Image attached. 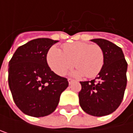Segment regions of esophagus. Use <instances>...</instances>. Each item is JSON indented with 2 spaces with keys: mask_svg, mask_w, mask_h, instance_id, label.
I'll use <instances>...</instances> for the list:
<instances>
[{
  "mask_svg": "<svg viewBox=\"0 0 133 133\" xmlns=\"http://www.w3.org/2000/svg\"><path fill=\"white\" fill-rule=\"evenodd\" d=\"M74 79H72V78H68V82H69V84H71V83H73L74 82Z\"/></svg>",
  "mask_w": 133,
  "mask_h": 133,
  "instance_id": "1",
  "label": "esophagus"
}]
</instances>
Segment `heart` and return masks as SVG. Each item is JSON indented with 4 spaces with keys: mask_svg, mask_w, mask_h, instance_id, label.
Wrapping results in <instances>:
<instances>
[{
    "mask_svg": "<svg viewBox=\"0 0 133 133\" xmlns=\"http://www.w3.org/2000/svg\"><path fill=\"white\" fill-rule=\"evenodd\" d=\"M47 60L51 69L58 75L63 76L75 66V75L96 76L103 67L104 53L97 44L75 42L63 46V51L53 47L48 54Z\"/></svg>",
    "mask_w": 133,
    "mask_h": 133,
    "instance_id": "1",
    "label": "heart"
}]
</instances>
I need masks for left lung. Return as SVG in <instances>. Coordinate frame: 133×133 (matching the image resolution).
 <instances>
[{
  "label": "left lung",
  "mask_w": 133,
  "mask_h": 133,
  "mask_svg": "<svg viewBox=\"0 0 133 133\" xmlns=\"http://www.w3.org/2000/svg\"><path fill=\"white\" fill-rule=\"evenodd\" d=\"M104 53V65L95 79L80 82L79 104L84 112L94 117L114 112L121 105L127 85L128 63L121 48L104 39H94Z\"/></svg>",
  "instance_id": "8db88e82"
}]
</instances>
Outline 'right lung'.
Here are the masks:
<instances>
[{"label": "right lung", "mask_w": 133, "mask_h": 133, "mask_svg": "<svg viewBox=\"0 0 133 133\" xmlns=\"http://www.w3.org/2000/svg\"><path fill=\"white\" fill-rule=\"evenodd\" d=\"M58 42L48 38L32 39L19 47L9 63V85L16 106L31 117L53 112L69 85L66 78L51 70L47 55Z\"/></svg>", "instance_id": "add662e5"}]
</instances>
